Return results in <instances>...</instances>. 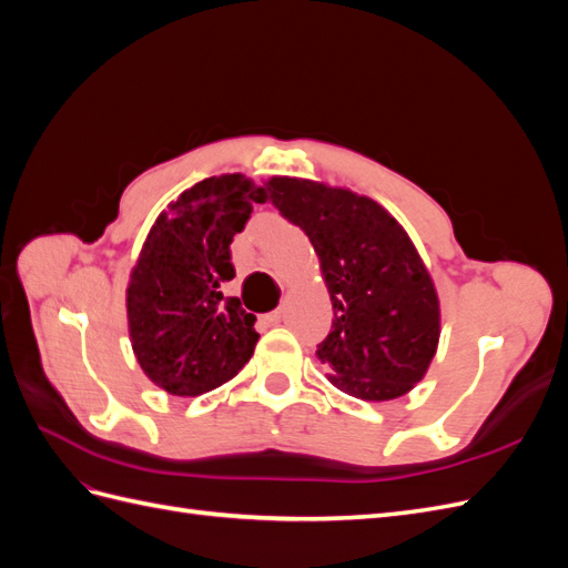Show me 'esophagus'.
<instances>
[{"label":"esophagus","mask_w":568,"mask_h":568,"mask_svg":"<svg viewBox=\"0 0 568 568\" xmlns=\"http://www.w3.org/2000/svg\"><path fill=\"white\" fill-rule=\"evenodd\" d=\"M282 317H284V311H282V307H277V311H272V313L263 315L261 320H263V324L272 326V324H280V322H282Z\"/></svg>","instance_id":"1"}]
</instances>
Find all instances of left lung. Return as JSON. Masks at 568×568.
Here are the masks:
<instances>
[{
	"mask_svg": "<svg viewBox=\"0 0 568 568\" xmlns=\"http://www.w3.org/2000/svg\"><path fill=\"white\" fill-rule=\"evenodd\" d=\"M267 199L320 257L334 307L317 346L329 382L355 398H400L424 379L440 338V303L415 244L384 205L298 178L265 182Z\"/></svg>",
	"mask_w": 568,
	"mask_h": 568,
	"instance_id": "8db88e82",
	"label": "left lung"
}]
</instances>
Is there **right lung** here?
Returning <instances> with one entry per match:
<instances>
[{
	"mask_svg": "<svg viewBox=\"0 0 568 568\" xmlns=\"http://www.w3.org/2000/svg\"><path fill=\"white\" fill-rule=\"evenodd\" d=\"M265 189L242 173L196 182L146 234L128 284V326L136 363L170 395L194 398L239 374L257 343L255 315L236 296L230 244Z\"/></svg>",
	"mask_w": 568,
	"mask_h": 568,
	"instance_id": "right-lung-1",
	"label": "right lung"
}]
</instances>
